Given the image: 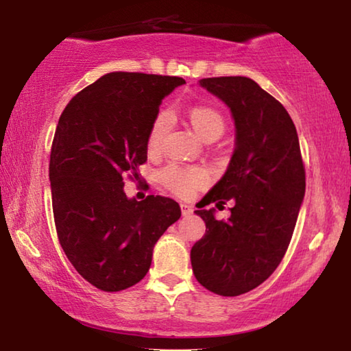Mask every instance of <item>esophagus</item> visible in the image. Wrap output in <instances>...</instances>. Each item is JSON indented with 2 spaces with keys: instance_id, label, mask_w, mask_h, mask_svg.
I'll return each mask as SVG.
<instances>
[{
  "instance_id": "1",
  "label": "esophagus",
  "mask_w": 351,
  "mask_h": 351,
  "mask_svg": "<svg viewBox=\"0 0 351 351\" xmlns=\"http://www.w3.org/2000/svg\"><path fill=\"white\" fill-rule=\"evenodd\" d=\"M180 208H182V214H184L185 217H186V215L193 214V208H191L190 204H185V203H182V204H180Z\"/></svg>"
}]
</instances>
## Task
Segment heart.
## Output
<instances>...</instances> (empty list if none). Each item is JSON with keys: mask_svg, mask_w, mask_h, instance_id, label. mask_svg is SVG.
Wrapping results in <instances>:
<instances>
[{"mask_svg": "<svg viewBox=\"0 0 351 351\" xmlns=\"http://www.w3.org/2000/svg\"><path fill=\"white\" fill-rule=\"evenodd\" d=\"M190 123L196 134L201 138H206L210 134H222L223 132V118L217 110L210 107H193L189 113ZM172 117L169 112H162L156 117L155 123L150 129L148 136V147L152 150H156L161 145L162 138L171 128ZM162 182L182 196H190L198 186L204 185L208 182V174L201 167H180V166H169L162 171Z\"/></svg>", "mask_w": 351, "mask_h": 351, "instance_id": "heart-1", "label": "heart"}]
</instances>
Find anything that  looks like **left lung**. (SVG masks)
Segmentation results:
<instances>
[{"instance_id":"8db88e82","label":"left lung","mask_w":351,"mask_h":351,"mask_svg":"<svg viewBox=\"0 0 351 351\" xmlns=\"http://www.w3.org/2000/svg\"><path fill=\"white\" fill-rule=\"evenodd\" d=\"M198 84L230 108L234 148L227 171L195 210L206 223L191 247L195 278L223 297L262 285L280 265L305 196L299 137L286 108L246 76L204 78ZM235 206L227 221L206 204Z\"/></svg>"}]
</instances>
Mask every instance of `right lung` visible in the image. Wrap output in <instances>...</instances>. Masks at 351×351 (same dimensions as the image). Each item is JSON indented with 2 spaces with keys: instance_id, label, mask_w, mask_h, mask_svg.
<instances>
[{
  "instance_id": "obj_1",
  "label": "right lung",
  "mask_w": 351,
  "mask_h": 351,
  "mask_svg": "<svg viewBox=\"0 0 351 351\" xmlns=\"http://www.w3.org/2000/svg\"><path fill=\"white\" fill-rule=\"evenodd\" d=\"M182 84L179 76L112 71L60 114L49 161L57 237L71 265L97 289L137 285L156 241L180 219L171 198H128L123 177H138L158 108Z\"/></svg>"
}]
</instances>
